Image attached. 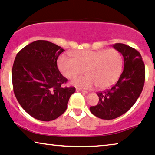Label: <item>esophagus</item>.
I'll return each instance as SVG.
<instances>
[{"mask_svg":"<svg viewBox=\"0 0 155 155\" xmlns=\"http://www.w3.org/2000/svg\"><path fill=\"white\" fill-rule=\"evenodd\" d=\"M76 91L79 92H82V93H87V91H85V90H80V89H76Z\"/></svg>","mask_w":155,"mask_h":155,"instance_id":"1","label":"esophagus"}]
</instances>
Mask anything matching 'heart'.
<instances>
[{"instance_id": "1", "label": "heart", "mask_w": 155, "mask_h": 155, "mask_svg": "<svg viewBox=\"0 0 155 155\" xmlns=\"http://www.w3.org/2000/svg\"><path fill=\"white\" fill-rule=\"evenodd\" d=\"M72 58L62 55L58 66L62 74L73 79L84 72L87 75L76 78L72 84L80 88L90 89L96 85L104 90L111 87L119 79L123 68V58L116 49L78 50L71 53Z\"/></svg>"}]
</instances>
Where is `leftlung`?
Listing matches in <instances>:
<instances>
[{
    "label": "left lung",
    "mask_w": 155,
    "mask_h": 155,
    "mask_svg": "<svg viewBox=\"0 0 155 155\" xmlns=\"http://www.w3.org/2000/svg\"><path fill=\"white\" fill-rule=\"evenodd\" d=\"M124 58V70L117 82L110 89L97 92L99 102L90 106L91 113L103 120H114L124 114L138 98L145 81V65L141 55L124 44H113Z\"/></svg>",
    "instance_id": "8db88e82"
}]
</instances>
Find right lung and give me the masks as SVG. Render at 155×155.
I'll use <instances>...</instances> for the list:
<instances>
[{"mask_svg": "<svg viewBox=\"0 0 155 155\" xmlns=\"http://www.w3.org/2000/svg\"><path fill=\"white\" fill-rule=\"evenodd\" d=\"M64 49L38 40L17 53L12 67L16 98L28 114L41 121L54 120L67 108L76 88L63 87L68 79L58 70L57 60Z\"/></svg>", "mask_w": 155, "mask_h": 155, "instance_id": "obj_1", "label": "right lung"}]
</instances>
